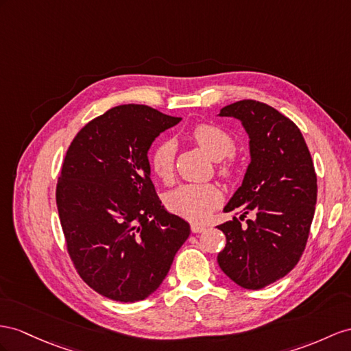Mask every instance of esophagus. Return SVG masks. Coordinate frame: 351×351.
I'll list each match as a JSON object with an SVG mask.
<instances>
[{
  "instance_id": "obj_1",
  "label": "esophagus",
  "mask_w": 351,
  "mask_h": 351,
  "mask_svg": "<svg viewBox=\"0 0 351 351\" xmlns=\"http://www.w3.org/2000/svg\"><path fill=\"white\" fill-rule=\"evenodd\" d=\"M206 230V226H203V223H199V222H193L191 223V231L193 232H202Z\"/></svg>"
}]
</instances>
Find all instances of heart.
<instances>
[{"mask_svg": "<svg viewBox=\"0 0 351 351\" xmlns=\"http://www.w3.org/2000/svg\"><path fill=\"white\" fill-rule=\"evenodd\" d=\"M194 141L212 160L218 161L217 173L226 181H231L240 173V161L234 156L236 139L213 123H199L188 130ZM176 147L172 141H161L152 151L151 169L154 175L166 184L173 179ZM222 202V193L213 184H184L166 195L170 212L188 219H204Z\"/></svg>", "mask_w": 351, "mask_h": 351, "instance_id": "b5f03b06", "label": "heart"}]
</instances>
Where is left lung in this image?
I'll return each instance as SVG.
<instances>
[{
  "label": "left lung",
  "instance_id": "left-lung-1",
  "mask_svg": "<svg viewBox=\"0 0 351 351\" xmlns=\"http://www.w3.org/2000/svg\"><path fill=\"white\" fill-rule=\"evenodd\" d=\"M219 115L243 123L252 161L223 209L236 217L218 227L227 237L218 264L239 286L263 289L289 273L304 254L317 200L316 170L298 125L273 106L245 99Z\"/></svg>",
  "mask_w": 351,
  "mask_h": 351
}]
</instances>
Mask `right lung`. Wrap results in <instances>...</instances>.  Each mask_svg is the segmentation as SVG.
<instances>
[{
    "mask_svg": "<svg viewBox=\"0 0 351 351\" xmlns=\"http://www.w3.org/2000/svg\"><path fill=\"white\" fill-rule=\"evenodd\" d=\"M179 121L147 105H120L88 121L66 151L56 204L68 255L84 283L110 300H145L190 236L161 206L147 157Z\"/></svg>",
    "mask_w": 351,
    "mask_h": 351,
    "instance_id": "1",
    "label": "right lung"
}]
</instances>
